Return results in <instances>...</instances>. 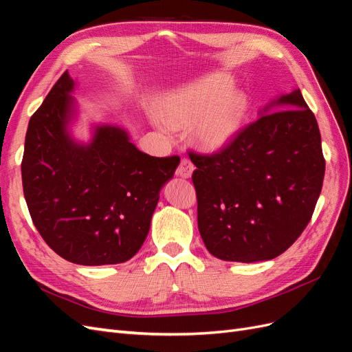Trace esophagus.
I'll return each instance as SVG.
<instances>
[{"label":"esophagus","mask_w":352,"mask_h":352,"mask_svg":"<svg viewBox=\"0 0 352 352\" xmlns=\"http://www.w3.org/2000/svg\"><path fill=\"white\" fill-rule=\"evenodd\" d=\"M194 164L190 163V160H188V158H182V162H180V164H179V167H177V176H180V177H185V179H188V177H190L192 176V172H194Z\"/></svg>","instance_id":"obj_1"}]
</instances>
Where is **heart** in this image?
<instances>
[{
	"mask_svg": "<svg viewBox=\"0 0 352 352\" xmlns=\"http://www.w3.org/2000/svg\"><path fill=\"white\" fill-rule=\"evenodd\" d=\"M232 88L229 76L216 73L170 92L160 107V129L168 136L192 124L194 142L202 151L223 150L238 136L248 110L245 94Z\"/></svg>",
	"mask_w": 352,
	"mask_h": 352,
	"instance_id": "b5f03b06",
	"label": "heart"
}]
</instances>
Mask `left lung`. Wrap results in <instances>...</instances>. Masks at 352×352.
Returning <instances> with one entry per match:
<instances>
[{
    "label": "left lung",
    "mask_w": 352,
    "mask_h": 352,
    "mask_svg": "<svg viewBox=\"0 0 352 352\" xmlns=\"http://www.w3.org/2000/svg\"><path fill=\"white\" fill-rule=\"evenodd\" d=\"M198 229L225 261L278 257L310 221L324 177L322 136L300 89L280 95L260 119L211 155L190 153Z\"/></svg>",
    "instance_id": "8db88e82"
}]
</instances>
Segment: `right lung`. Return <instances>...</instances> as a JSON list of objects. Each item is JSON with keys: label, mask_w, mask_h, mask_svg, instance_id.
Segmentation results:
<instances>
[{"label": "right lung", "mask_w": 352, "mask_h": 352, "mask_svg": "<svg viewBox=\"0 0 352 352\" xmlns=\"http://www.w3.org/2000/svg\"><path fill=\"white\" fill-rule=\"evenodd\" d=\"M74 85L63 73L30 117L25 199L35 228L60 257L82 265L124 263L142 247L160 190L180 158L148 155L113 124L95 126L88 144L74 140Z\"/></svg>", "instance_id": "obj_1"}]
</instances>
